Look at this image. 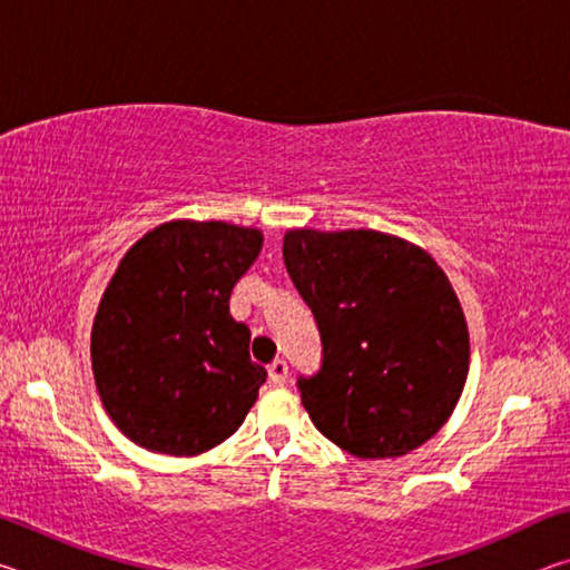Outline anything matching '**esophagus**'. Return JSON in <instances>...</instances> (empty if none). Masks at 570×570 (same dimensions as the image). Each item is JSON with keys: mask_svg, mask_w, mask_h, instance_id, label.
I'll use <instances>...</instances> for the list:
<instances>
[{"mask_svg": "<svg viewBox=\"0 0 570 570\" xmlns=\"http://www.w3.org/2000/svg\"><path fill=\"white\" fill-rule=\"evenodd\" d=\"M286 380H288V366L284 360H274L268 364V382H272L274 387H282V384H286Z\"/></svg>", "mask_w": 570, "mask_h": 570, "instance_id": "34e87169", "label": "esophagus"}]
</instances>
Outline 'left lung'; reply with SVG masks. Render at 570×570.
<instances>
[{
	"mask_svg": "<svg viewBox=\"0 0 570 570\" xmlns=\"http://www.w3.org/2000/svg\"><path fill=\"white\" fill-rule=\"evenodd\" d=\"M284 262L322 336V366L296 377L316 430L356 458L428 442L455 410L470 362L442 268L407 240L362 228L288 230Z\"/></svg>",
	"mask_w": 570,
	"mask_h": 570,
	"instance_id": "8db88e82",
	"label": "left lung"
}]
</instances>
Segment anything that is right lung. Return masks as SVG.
<instances>
[{
    "label": "right lung",
    "instance_id": "1",
    "mask_svg": "<svg viewBox=\"0 0 570 570\" xmlns=\"http://www.w3.org/2000/svg\"><path fill=\"white\" fill-rule=\"evenodd\" d=\"M258 250L254 228L173 220L122 256L90 350L105 410L132 442L198 455L240 428L266 370L250 362L228 298Z\"/></svg>",
    "mask_w": 570,
    "mask_h": 570
}]
</instances>
